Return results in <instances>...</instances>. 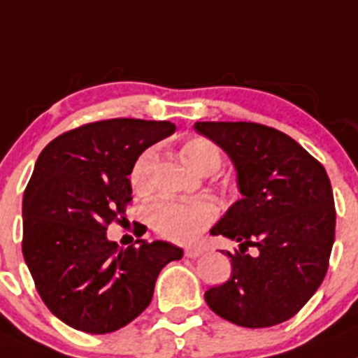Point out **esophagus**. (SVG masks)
<instances>
[{"label": "esophagus", "instance_id": "obj_1", "mask_svg": "<svg viewBox=\"0 0 358 358\" xmlns=\"http://www.w3.org/2000/svg\"><path fill=\"white\" fill-rule=\"evenodd\" d=\"M202 253H203V251L199 250V248H186V250H185V255L188 258H199Z\"/></svg>", "mask_w": 358, "mask_h": 358}]
</instances>
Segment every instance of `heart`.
Instances as JSON below:
<instances>
[{"label":"heart","mask_w":358,"mask_h":358,"mask_svg":"<svg viewBox=\"0 0 358 358\" xmlns=\"http://www.w3.org/2000/svg\"><path fill=\"white\" fill-rule=\"evenodd\" d=\"M181 152L188 165L199 173H214L223 162L217 145L203 137L189 138L188 142H185ZM152 163H155V151H145L135 163L131 170V182L137 189L148 188ZM217 214L220 209L210 199H159L148 207L145 217L149 227L158 236L173 243L188 244L206 232L216 221Z\"/></svg>","instance_id":"obj_1"}]
</instances>
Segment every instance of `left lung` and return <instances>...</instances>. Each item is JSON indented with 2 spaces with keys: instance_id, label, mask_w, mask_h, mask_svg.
I'll list each match as a JSON object with an SVG mask.
<instances>
[{
  "instance_id": "1",
  "label": "left lung",
  "mask_w": 358,
  "mask_h": 358,
  "mask_svg": "<svg viewBox=\"0 0 358 358\" xmlns=\"http://www.w3.org/2000/svg\"><path fill=\"white\" fill-rule=\"evenodd\" d=\"M234 162L237 200L210 228L239 243L227 255L232 275L209 288L206 302L217 316L264 329L297 315L329 268L336 207L325 169L283 131L258 122H195ZM254 248L253 254L247 250Z\"/></svg>"
}]
</instances>
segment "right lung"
<instances>
[{"instance_id": "add662e5", "label": "right lung", "mask_w": 358, "mask_h": 358, "mask_svg": "<svg viewBox=\"0 0 358 358\" xmlns=\"http://www.w3.org/2000/svg\"><path fill=\"white\" fill-rule=\"evenodd\" d=\"M173 131L170 121L105 119L40 152L22 199V255L43 304L66 325L90 334L128 325L151 302L159 271L182 258L165 241L119 250L107 239L131 202L135 162Z\"/></svg>"}]
</instances>
